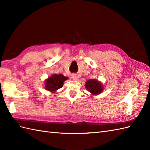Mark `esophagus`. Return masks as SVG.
<instances>
[{
	"mask_svg": "<svg viewBox=\"0 0 150 150\" xmlns=\"http://www.w3.org/2000/svg\"><path fill=\"white\" fill-rule=\"evenodd\" d=\"M71 78L73 79V80H77L78 77H77V75H76V74H73L71 75Z\"/></svg>",
	"mask_w": 150,
	"mask_h": 150,
	"instance_id": "34e87169",
	"label": "esophagus"
}]
</instances>
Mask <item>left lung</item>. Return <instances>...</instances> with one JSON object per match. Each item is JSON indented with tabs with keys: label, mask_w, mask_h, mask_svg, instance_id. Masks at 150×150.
Returning <instances> with one entry per match:
<instances>
[{
	"label": "left lung",
	"mask_w": 150,
	"mask_h": 150,
	"mask_svg": "<svg viewBox=\"0 0 150 150\" xmlns=\"http://www.w3.org/2000/svg\"><path fill=\"white\" fill-rule=\"evenodd\" d=\"M86 88L87 90L93 95L99 94L103 91V89L101 84L96 80H89L86 82Z\"/></svg>",
	"instance_id": "obj_1"
}]
</instances>
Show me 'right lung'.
Segmentation results:
<instances>
[{
    "label": "right lung",
    "instance_id": "right-lung-1",
    "mask_svg": "<svg viewBox=\"0 0 150 150\" xmlns=\"http://www.w3.org/2000/svg\"><path fill=\"white\" fill-rule=\"evenodd\" d=\"M66 77L62 74L53 75L52 77L47 79L46 81V89L52 92L55 91L63 86L64 81L67 80Z\"/></svg>",
    "mask_w": 150,
    "mask_h": 150
}]
</instances>
